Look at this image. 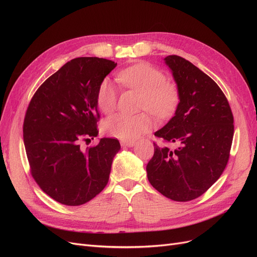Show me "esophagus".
I'll return each instance as SVG.
<instances>
[{
	"label": "esophagus",
	"mask_w": 257,
	"mask_h": 257,
	"mask_svg": "<svg viewBox=\"0 0 257 257\" xmlns=\"http://www.w3.org/2000/svg\"><path fill=\"white\" fill-rule=\"evenodd\" d=\"M120 146H123V147H133L134 146V142H132V141H120Z\"/></svg>",
	"instance_id": "obj_1"
}]
</instances>
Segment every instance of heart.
<instances>
[{"instance_id":"1","label":"heart","mask_w":257,"mask_h":257,"mask_svg":"<svg viewBox=\"0 0 257 257\" xmlns=\"http://www.w3.org/2000/svg\"><path fill=\"white\" fill-rule=\"evenodd\" d=\"M119 82L142 93L140 109L153 113L159 118L172 115L180 100V89L173 80L150 63L142 62L127 67L117 75ZM97 105L106 113H112L117 105V92L108 80H104L97 91ZM154 127L148 112L136 115L115 114L104 121V131L112 138L133 141Z\"/></svg>"}]
</instances>
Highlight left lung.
Listing matches in <instances>:
<instances>
[{"mask_svg":"<svg viewBox=\"0 0 257 257\" xmlns=\"http://www.w3.org/2000/svg\"><path fill=\"white\" fill-rule=\"evenodd\" d=\"M180 89L175 115L154 136L176 143L171 150L154 145L147 165L148 179L165 197L187 202L203 195L224 172L234 133L230 105L219 85L188 60L165 58Z\"/></svg>","mask_w":257,"mask_h":257,"instance_id":"1","label":"left lung"}]
</instances>
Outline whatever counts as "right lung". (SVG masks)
<instances>
[{
	"label": "right lung",
	"mask_w": 257,
	"mask_h": 257,
	"mask_svg": "<svg viewBox=\"0 0 257 257\" xmlns=\"http://www.w3.org/2000/svg\"><path fill=\"white\" fill-rule=\"evenodd\" d=\"M116 63L98 57L66 62L38 87L27 108L23 132L33 179L52 199L69 206L82 205L99 195L109 180L116 139L98 136L97 91Z\"/></svg>",
	"instance_id": "obj_1"
}]
</instances>
